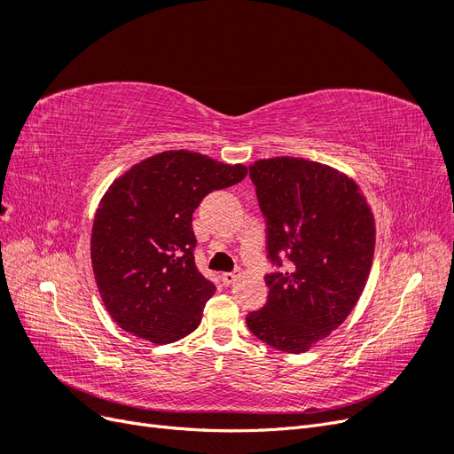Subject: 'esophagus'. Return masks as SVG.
Listing matches in <instances>:
<instances>
[{
	"mask_svg": "<svg viewBox=\"0 0 454 454\" xmlns=\"http://www.w3.org/2000/svg\"><path fill=\"white\" fill-rule=\"evenodd\" d=\"M239 278V274L237 272H223L222 274V280H223V284L225 286H231V284H235V280Z\"/></svg>",
	"mask_w": 454,
	"mask_h": 454,
	"instance_id": "obj_1",
	"label": "esophagus"
}]
</instances>
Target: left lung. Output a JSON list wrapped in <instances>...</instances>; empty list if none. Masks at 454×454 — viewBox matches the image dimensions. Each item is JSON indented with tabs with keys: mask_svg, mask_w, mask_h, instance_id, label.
<instances>
[{
	"mask_svg": "<svg viewBox=\"0 0 454 454\" xmlns=\"http://www.w3.org/2000/svg\"><path fill=\"white\" fill-rule=\"evenodd\" d=\"M267 219L270 272L267 303L246 316L269 347L307 352L337 329L358 303L375 254V217L354 180L327 164L299 157L250 167Z\"/></svg>",
	"mask_w": 454,
	"mask_h": 454,
	"instance_id": "1",
	"label": "left lung"
}]
</instances>
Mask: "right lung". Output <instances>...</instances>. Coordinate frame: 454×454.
Returning <instances> with one entry per match:
<instances>
[{"label": "right lung", "mask_w": 454, "mask_h": 454, "mask_svg": "<svg viewBox=\"0 0 454 454\" xmlns=\"http://www.w3.org/2000/svg\"><path fill=\"white\" fill-rule=\"evenodd\" d=\"M248 168L193 151H162L109 185L94 215L90 261L114 322L157 345L195 332L215 286L195 265L193 212Z\"/></svg>", "instance_id": "1"}]
</instances>
